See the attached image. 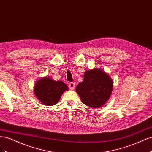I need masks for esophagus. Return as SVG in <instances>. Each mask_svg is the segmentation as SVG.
Wrapping results in <instances>:
<instances>
[{
  "label": "esophagus",
  "instance_id": "esophagus-1",
  "mask_svg": "<svg viewBox=\"0 0 152 152\" xmlns=\"http://www.w3.org/2000/svg\"><path fill=\"white\" fill-rule=\"evenodd\" d=\"M68 86H69V88H70L71 90H73L75 87V83L74 82H70L68 84Z\"/></svg>",
  "mask_w": 152,
  "mask_h": 152
}]
</instances>
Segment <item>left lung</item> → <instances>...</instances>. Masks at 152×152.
Wrapping results in <instances>:
<instances>
[{
	"label": "left lung",
	"mask_w": 152,
	"mask_h": 152,
	"mask_svg": "<svg viewBox=\"0 0 152 152\" xmlns=\"http://www.w3.org/2000/svg\"><path fill=\"white\" fill-rule=\"evenodd\" d=\"M113 81L99 68L87 70L84 80L77 85L76 92L82 102L93 108H99L106 103L112 94Z\"/></svg>",
	"instance_id": "left-lung-1"
}]
</instances>
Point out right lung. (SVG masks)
<instances>
[{
    "mask_svg": "<svg viewBox=\"0 0 152 152\" xmlns=\"http://www.w3.org/2000/svg\"><path fill=\"white\" fill-rule=\"evenodd\" d=\"M68 87L62 81H55L45 77L36 82L34 93L40 102L46 106H52L59 102L62 94Z\"/></svg>",
    "mask_w": 152,
    "mask_h": 152,
    "instance_id": "obj_1",
    "label": "right lung"
}]
</instances>
